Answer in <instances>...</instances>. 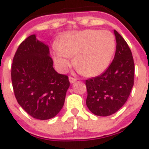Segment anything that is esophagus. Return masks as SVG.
<instances>
[{"label":"esophagus","mask_w":149,"mask_h":149,"mask_svg":"<svg viewBox=\"0 0 149 149\" xmlns=\"http://www.w3.org/2000/svg\"><path fill=\"white\" fill-rule=\"evenodd\" d=\"M68 79H69V82H70L71 84H73L74 82H75V81H77V79L72 77H69V78Z\"/></svg>","instance_id":"1"}]
</instances>
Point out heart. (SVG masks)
<instances>
[{"label":"heart","mask_w":149,"mask_h":149,"mask_svg":"<svg viewBox=\"0 0 149 149\" xmlns=\"http://www.w3.org/2000/svg\"><path fill=\"white\" fill-rule=\"evenodd\" d=\"M113 35L109 31L86 30L69 33L57 43L53 51L56 68L65 72L74 58L76 68L86 76L98 75L107 68L115 51Z\"/></svg>","instance_id":"1"}]
</instances>
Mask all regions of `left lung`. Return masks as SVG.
Masks as SVG:
<instances>
[{"label":"left lung","mask_w":149,"mask_h":149,"mask_svg":"<svg viewBox=\"0 0 149 149\" xmlns=\"http://www.w3.org/2000/svg\"><path fill=\"white\" fill-rule=\"evenodd\" d=\"M115 56L104 73L86 81V104L93 114L107 116L125 104L134 86V62L131 51L122 36L114 30Z\"/></svg>","instance_id":"1"}]
</instances>
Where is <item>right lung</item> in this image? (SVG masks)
Returning a JSON list of instances; mask_svg holds the SVG:
<instances>
[{
	"label": "right lung",
	"mask_w": 149,
	"mask_h": 149,
	"mask_svg": "<svg viewBox=\"0 0 149 149\" xmlns=\"http://www.w3.org/2000/svg\"><path fill=\"white\" fill-rule=\"evenodd\" d=\"M49 48L31 35L18 46L11 69L18 103L34 119L46 120L59 113L70 86L68 76L53 67Z\"/></svg>",
	"instance_id": "right-lung-1"
}]
</instances>
